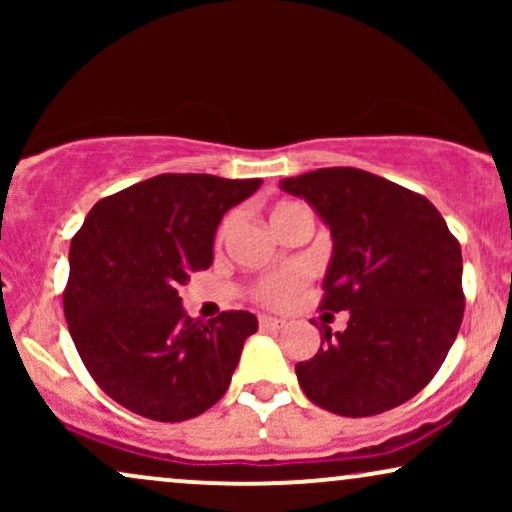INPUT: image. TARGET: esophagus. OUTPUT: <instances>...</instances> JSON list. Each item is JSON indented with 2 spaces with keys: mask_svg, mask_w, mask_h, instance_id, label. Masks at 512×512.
Here are the masks:
<instances>
[{
  "mask_svg": "<svg viewBox=\"0 0 512 512\" xmlns=\"http://www.w3.org/2000/svg\"><path fill=\"white\" fill-rule=\"evenodd\" d=\"M260 330H279V327H284V320H279V317H272V315H260Z\"/></svg>",
  "mask_w": 512,
  "mask_h": 512,
  "instance_id": "1",
  "label": "esophagus"
}]
</instances>
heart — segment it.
<instances>
[{"mask_svg":"<svg viewBox=\"0 0 512 512\" xmlns=\"http://www.w3.org/2000/svg\"><path fill=\"white\" fill-rule=\"evenodd\" d=\"M301 209H303L301 204L296 202H276L274 207L269 209V221H272V226L276 228L289 219L291 214H296V211ZM226 228H228V221H223L219 236L226 233ZM305 281H308V272H305V267H301V264H286V267L276 269V272L264 274L262 279H257L255 286H252V296H255L257 303L281 305L289 301Z\"/></svg>","mask_w":512,"mask_h":512,"instance_id":"heart-1","label":"heart"}]
</instances>
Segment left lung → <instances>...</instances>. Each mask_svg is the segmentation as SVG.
I'll list each match as a JSON object with an SVG mask.
<instances>
[{
    "label": "left lung",
    "instance_id": "obj_1",
    "mask_svg": "<svg viewBox=\"0 0 512 512\" xmlns=\"http://www.w3.org/2000/svg\"><path fill=\"white\" fill-rule=\"evenodd\" d=\"M281 190L332 233L320 310H349L346 330L322 325L320 351L296 363L298 385L351 419L399 407L431 383L460 332V243L424 195L368 170L317 168Z\"/></svg>",
    "mask_w": 512,
    "mask_h": 512
}]
</instances>
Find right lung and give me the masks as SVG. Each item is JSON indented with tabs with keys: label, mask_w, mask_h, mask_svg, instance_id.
<instances>
[{
	"label": "right lung",
	"mask_w": 512,
	"mask_h": 512,
	"mask_svg": "<svg viewBox=\"0 0 512 512\" xmlns=\"http://www.w3.org/2000/svg\"><path fill=\"white\" fill-rule=\"evenodd\" d=\"M260 178L163 173L88 211L69 248L64 317L96 385L151 421L195 419L231 385L257 317L192 320L178 289L214 260L216 228Z\"/></svg>",
	"instance_id": "obj_1"
}]
</instances>
